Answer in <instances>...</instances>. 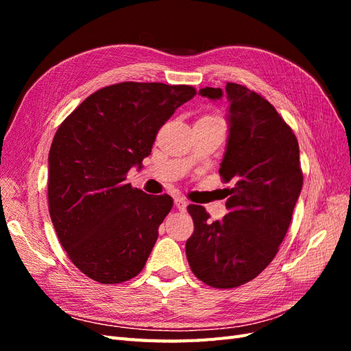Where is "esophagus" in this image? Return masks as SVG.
<instances>
[{
  "instance_id": "34e87169",
  "label": "esophagus",
  "mask_w": 351,
  "mask_h": 351,
  "mask_svg": "<svg viewBox=\"0 0 351 351\" xmlns=\"http://www.w3.org/2000/svg\"><path fill=\"white\" fill-rule=\"evenodd\" d=\"M174 205H176V208H177L180 212H186V209H187V202H186L183 197H177V199L174 200Z\"/></svg>"
}]
</instances>
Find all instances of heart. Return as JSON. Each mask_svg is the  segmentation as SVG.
<instances>
[{
  "label": "heart",
  "instance_id": "1",
  "mask_svg": "<svg viewBox=\"0 0 351 351\" xmlns=\"http://www.w3.org/2000/svg\"><path fill=\"white\" fill-rule=\"evenodd\" d=\"M202 119H217V117H210V115H205V117H202Z\"/></svg>",
  "mask_w": 351,
  "mask_h": 351
}]
</instances>
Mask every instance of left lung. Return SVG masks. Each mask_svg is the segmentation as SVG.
Wrapping results in <instances>:
<instances>
[{
	"mask_svg": "<svg viewBox=\"0 0 351 351\" xmlns=\"http://www.w3.org/2000/svg\"><path fill=\"white\" fill-rule=\"evenodd\" d=\"M227 95L228 141L219 174L228 190V214L209 221L204 206L189 205L195 231L186 243L190 268L215 289L256 278L278 252L290 227L303 174L290 125L261 95L237 83L200 89L212 101Z\"/></svg>",
	"mask_w": 351,
	"mask_h": 351,
	"instance_id": "obj_1",
	"label": "left lung"
}]
</instances>
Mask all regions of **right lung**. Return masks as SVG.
<instances>
[{"instance_id":"obj_1","label":"right lung","mask_w":351,"mask_h":351,"mask_svg":"<svg viewBox=\"0 0 351 351\" xmlns=\"http://www.w3.org/2000/svg\"><path fill=\"white\" fill-rule=\"evenodd\" d=\"M196 95L186 84L123 82L92 93L62 121L48 156V205L61 246L89 278L120 284L139 274L173 208L125 183L161 125Z\"/></svg>"}]
</instances>
